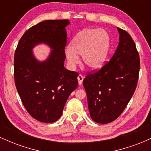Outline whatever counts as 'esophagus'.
<instances>
[{
	"instance_id": "esophagus-1",
	"label": "esophagus",
	"mask_w": 151,
	"mask_h": 151,
	"mask_svg": "<svg viewBox=\"0 0 151 151\" xmlns=\"http://www.w3.org/2000/svg\"><path fill=\"white\" fill-rule=\"evenodd\" d=\"M77 79H78V83H79V85H81V84H82L83 79H84L83 76L81 75V74H79V75L77 77Z\"/></svg>"
}]
</instances>
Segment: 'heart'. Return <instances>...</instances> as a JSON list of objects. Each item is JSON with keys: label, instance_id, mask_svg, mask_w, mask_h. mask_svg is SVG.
I'll use <instances>...</instances> for the list:
<instances>
[{"label": "heart", "instance_id": "heart-1", "mask_svg": "<svg viewBox=\"0 0 151 151\" xmlns=\"http://www.w3.org/2000/svg\"><path fill=\"white\" fill-rule=\"evenodd\" d=\"M110 47V36L104 29L88 28L81 31L74 38L70 47L66 48L67 61L74 67L82 56L84 65L91 70H98L104 65Z\"/></svg>", "mask_w": 151, "mask_h": 151}]
</instances>
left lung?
Segmentation results:
<instances>
[{
  "instance_id": "8db88e82",
  "label": "left lung",
  "mask_w": 151,
  "mask_h": 151,
  "mask_svg": "<svg viewBox=\"0 0 151 151\" xmlns=\"http://www.w3.org/2000/svg\"><path fill=\"white\" fill-rule=\"evenodd\" d=\"M119 43L111 59L83 81L91 119L108 124L116 119L127 106L138 83L140 58L132 37L117 27Z\"/></svg>"
}]
</instances>
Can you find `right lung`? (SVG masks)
I'll use <instances>...</instances> for the list:
<instances>
[{
  "label": "right lung",
  "instance_id": "1",
  "mask_svg": "<svg viewBox=\"0 0 151 151\" xmlns=\"http://www.w3.org/2000/svg\"><path fill=\"white\" fill-rule=\"evenodd\" d=\"M69 20H49L28 29L14 55V78L22 103L30 115L43 123L61 117L69 96L78 86L77 72L64 67ZM41 43L52 49L46 60L34 58L32 48Z\"/></svg>",
  "mask_w": 151,
  "mask_h": 151
}]
</instances>
